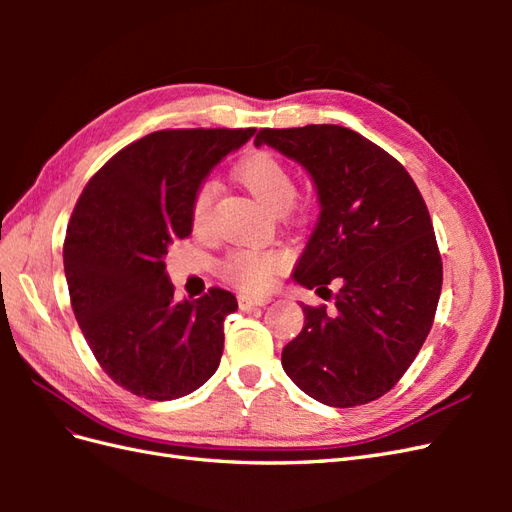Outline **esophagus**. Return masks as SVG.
<instances>
[{
  "label": "esophagus",
  "mask_w": 512,
  "mask_h": 512,
  "mask_svg": "<svg viewBox=\"0 0 512 512\" xmlns=\"http://www.w3.org/2000/svg\"><path fill=\"white\" fill-rule=\"evenodd\" d=\"M271 301V297H239V307L250 309V307H265Z\"/></svg>",
  "instance_id": "obj_1"
}]
</instances>
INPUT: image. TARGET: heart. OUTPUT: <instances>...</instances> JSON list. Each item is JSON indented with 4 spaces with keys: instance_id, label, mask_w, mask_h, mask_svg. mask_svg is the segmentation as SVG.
<instances>
[{
    "instance_id": "b5f03b06",
    "label": "heart",
    "mask_w": 512,
    "mask_h": 512,
    "mask_svg": "<svg viewBox=\"0 0 512 512\" xmlns=\"http://www.w3.org/2000/svg\"><path fill=\"white\" fill-rule=\"evenodd\" d=\"M237 177L247 192L273 213L286 211L297 194V183L288 166L267 151L245 158L237 168ZM215 192H218V185L205 179L192 194L190 222L196 232H205L211 222ZM282 267L284 254L277 250H237L222 262V273L230 284L245 292H265Z\"/></svg>"
}]
</instances>
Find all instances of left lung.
I'll use <instances>...</instances> for the list:
<instances>
[{"mask_svg": "<svg viewBox=\"0 0 512 512\" xmlns=\"http://www.w3.org/2000/svg\"><path fill=\"white\" fill-rule=\"evenodd\" d=\"M254 145L299 162L316 185L318 224L292 277L316 292L339 286L333 312L303 305L282 367L324 406L369 404L406 374L436 316L442 258L425 200L393 156L342 126L265 128Z\"/></svg>", "mask_w": 512, "mask_h": 512, "instance_id": "left-lung-1", "label": "left lung"}]
</instances>
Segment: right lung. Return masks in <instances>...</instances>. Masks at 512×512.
I'll return each mask as SVG.
<instances>
[{
  "label": "right lung",
  "mask_w": 512,
  "mask_h": 512,
  "mask_svg": "<svg viewBox=\"0 0 512 512\" xmlns=\"http://www.w3.org/2000/svg\"><path fill=\"white\" fill-rule=\"evenodd\" d=\"M254 132H151L115 153L85 185L66 232L64 269L76 322L121 389L170 401L218 369L235 294L211 288L177 303L164 256L192 235L198 183Z\"/></svg>",
  "instance_id": "obj_1"
}]
</instances>
